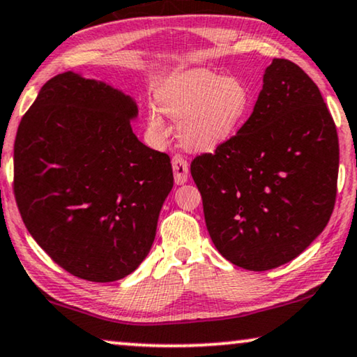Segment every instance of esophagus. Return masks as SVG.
<instances>
[{"label": "esophagus", "instance_id": "esophagus-1", "mask_svg": "<svg viewBox=\"0 0 357 357\" xmlns=\"http://www.w3.org/2000/svg\"><path fill=\"white\" fill-rule=\"evenodd\" d=\"M173 173H174V183H176L178 185L184 184L185 181H188V176H189V165L185 160L181 157V155H174L173 160Z\"/></svg>", "mask_w": 357, "mask_h": 357}]
</instances>
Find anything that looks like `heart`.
<instances>
[{
  "label": "heart",
  "mask_w": 357,
  "mask_h": 357,
  "mask_svg": "<svg viewBox=\"0 0 357 357\" xmlns=\"http://www.w3.org/2000/svg\"><path fill=\"white\" fill-rule=\"evenodd\" d=\"M158 108L176 119L184 147L212 150L243 124L250 108L249 87L241 79L222 77L204 69L181 73L169 79L157 93ZM147 128L153 137L167 135V126L155 109L147 114Z\"/></svg>",
  "instance_id": "b5f03b06"
}]
</instances>
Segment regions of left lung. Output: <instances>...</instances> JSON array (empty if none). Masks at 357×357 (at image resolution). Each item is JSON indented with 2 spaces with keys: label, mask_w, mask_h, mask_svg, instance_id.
Instances as JSON below:
<instances>
[{
  "label": "left lung",
  "mask_w": 357,
  "mask_h": 357,
  "mask_svg": "<svg viewBox=\"0 0 357 357\" xmlns=\"http://www.w3.org/2000/svg\"><path fill=\"white\" fill-rule=\"evenodd\" d=\"M338 163L319 87L298 64L273 59L238 134L190 163L215 248L252 272L298 257L327 227Z\"/></svg>",
  "instance_id": "8db88e82"
}]
</instances>
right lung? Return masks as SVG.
I'll return each instance as SVG.
<instances>
[{"label": "right lung", "mask_w": 357, "mask_h": 357, "mask_svg": "<svg viewBox=\"0 0 357 357\" xmlns=\"http://www.w3.org/2000/svg\"><path fill=\"white\" fill-rule=\"evenodd\" d=\"M135 100L68 71L50 79L14 142V194L37 244L74 277L109 283L152 248L173 189L167 153L132 132Z\"/></svg>", "instance_id": "1"}]
</instances>
